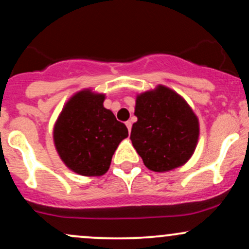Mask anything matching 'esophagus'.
<instances>
[{
  "mask_svg": "<svg viewBox=\"0 0 249 249\" xmlns=\"http://www.w3.org/2000/svg\"><path fill=\"white\" fill-rule=\"evenodd\" d=\"M125 125H126L128 132H131V127H132V123H131V122H126V123H125Z\"/></svg>",
  "mask_w": 249,
  "mask_h": 249,
  "instance_id": "obj_1",
  "label": "esophagus"
}]
</instances>
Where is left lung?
I'll use <instances>...</instances> for the list:
<instances>
[{
  "instance_id": "left-lung-1",
  "label": "left lung",
  "mask_w": 249,
  "mask_h": 249,
  "mask_svg": "<svg viewBox=\"0 0 249 249\" xmlns=\"http://www.w3.org/2000/svg\"><path fill=\"white\" fill-rule=\"evenodd\" d=\"M131 142L144 165L156 172L181 166L199 138V121L186 101L164 85L137 96Z\"/></svg>"
}]
</instances>
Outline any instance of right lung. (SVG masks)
<instances>
[{
    "label": "right lung",
    "instance_id": "right-lung-1",
    "mask_svg": "<svg viewBox=\"0 0 249 249\" xmlns=\"http://www.w3.org/2000/svg\"><path fill=\"white\" fill-rule=\"evenodd\" d=\"M105 95L91 90L68 101L53 127L59 157L73 172L98 177L107 172L119 142L128 136L124 123L103 105Z\"/></svg>",
    "mask_w": 249,
    "mask_h": 249
}]
</instances>
